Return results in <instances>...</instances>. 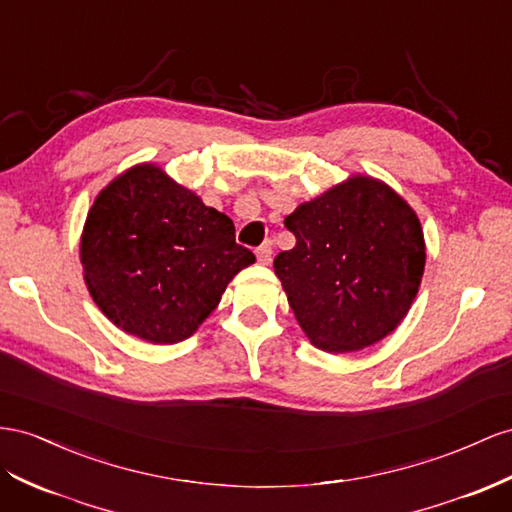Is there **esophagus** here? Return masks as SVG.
<instances>
[{"instance_id":"esophagus-1","label":"esophagus","mask_w":512,"mask_h":512,"mask_svg":"<svg viewBox=\"0 0 512 512\" xmlns=\"http://www.w3.org/2000/svg\"><path fill=\"white\" fill-rule=\"evenodd\" d=\"M271 254H273V247H271V241H267V243H262L258 250H256V258H258V262L260 265H269L271 262Z\"/></svg>"}]
</instances>
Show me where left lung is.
I'll use <instances>...</instances> for the list:
<instances>
[{
	"mask_svg": "<svg viewBox=\"0 0 512 512\" xmlns=\"http://www.w3.org/2000/svg\"><path fill=\"white\" fill-rule=\"evenodd\" d=\"M295 247L273 260L303 334L325 353H353L403 323L422 282L426 243L407 200L353 174L284 219Z\"/></svg>",
	"mask_w": 512,
	"mask_h": 512,
	"instance_id": "8db88e82",
	"label": "left lung"
}]
</instances>
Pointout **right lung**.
<instances>
[{
	"label": "right lung",
	"mask_w": 512,
	"mask_h": 512,
	"mask_svg": "<svg viewBox=\"0 0 512 512\" xmlns=\"http://www.w3.org/2000/svg\"><path fill=\"white\" fill-rule=\"evenodd\" d=\"M79 260L92 301L124 334L176 344L196 334L254 254L234 224L157 163H137L90 206Z\"/></svg>",
	"instance_id": "right-lung-1"
}]
</instances>
